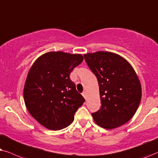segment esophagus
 <instances>
[{
	"label": "esophagus",
	"instance_id": "34e87169",
	"mask_svg": "<svg viewBox=\"0 0 158 158\" xmlns=\"http://www.w3.org/2000/svg\"><path fill=\"white\" fill-rule=\"evenodd\" d=\"M82 95H83V97L85 99H87V93H86V92H82Z\"/></svg>",
	"mask_w": 158,
	"mask_h": 158
}]
</instances>
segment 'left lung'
<instances>
[{"mask_svg": "<svg viewBox=\"0 0 158 158\" xmlns=\"http://www.w3.org/2000/svg\"><path fill=\"white\" fill-rule=\"evenodd\" d=\"M98 81L101 108L92 113L97 124L112 129L127 123L135 114L142 98L138 76L125 58L114 52L84 55Z\"/></svg>", "mask_w": 158, "mask_h": 158, "instance_id": "1", "label": "left lung"}]
</instances>
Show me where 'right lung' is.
Instances as JSON below:
<instances>
[{"label": "right lung", "instance_id": "add662e5", "mask_svg": "<svg viewBox=\"0 0 158 158\" xmlns=\"http://www.w3.org/2000/svg\"><path fill=\"white\" fill-rule=\"evenodd\" d=\"M83 59L80 54L48 52L29 69L24 87L25 106L31 116L48 129L57 131L70 125L85 102L69 77Z\"/></svg>", "mask_w": 158, "mask_h": 158}]
</instances>
